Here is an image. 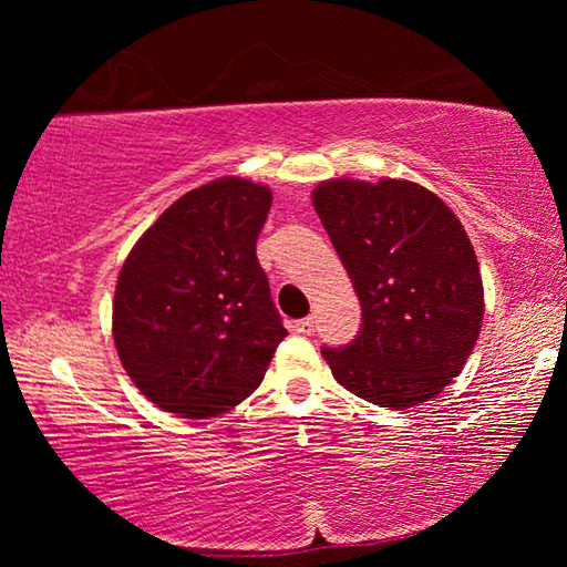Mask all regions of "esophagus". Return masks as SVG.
<instances>
[{"instance_id": "obj_1", "label": "esophagus", "mask_w": 567, "mask_h": 567, "mask_svg": "<svg viewBox=\"0 0 567 567\" xmlns=\"http://www.w3.org/2000/svg\"><path fill=\"white\" fill-rule=\"evenodd\" d=\"M295 330L300 334H312L315 332V318H305L295 324Z\"/></svg>"}]
</instances>
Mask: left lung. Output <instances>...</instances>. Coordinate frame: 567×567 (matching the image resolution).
<instances>
[{"label": "left lung", "mask_w": 567, "mask_h": 567, "mask_svg": "<svg viewBox=\"0 0 567 567\" xmlns=\"http://www.w3.org/2000/svg\"><path fill=\"white\" fill-rule=\"evenodd\" d=\"M312 207L362 307L358 338L322 348L334 380L388 410L433 400L483 328V277L463 223L435 192L392 177L324 179Z\"/></svg>", "instance_id": "left-lung-1"}]
</instances>
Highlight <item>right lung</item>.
I'll list each match as a JSON object with an SVG mask.
<instances>
[{"label": "right lung", "mask_w": 567, "mask_h": 567, "mask_svg": "<svg viewBox=\"0 0 567 567\" xmlns=\"http://www.w3.org/2000/svg\"><path fill=\"white\" fill-rule=\"evenodd\" d=\"M270 205L262 182L219 177L172 203L130 249L112 338L159 410L215 417L262 382L287 334L255 252Z\"/></svg>", "instance_id": "right-lung-1"}]
</instances>
